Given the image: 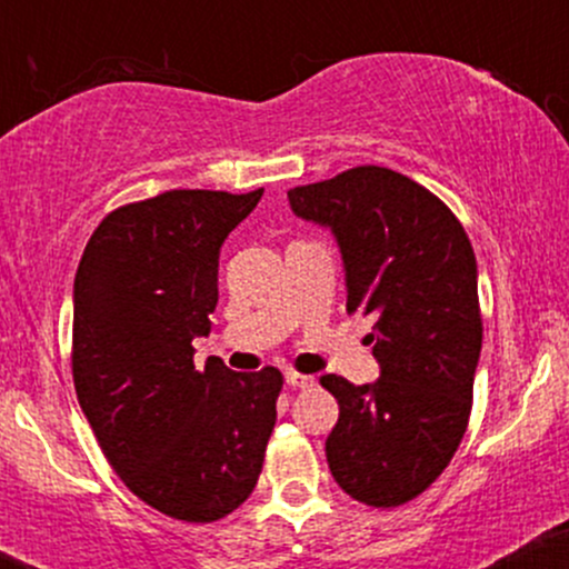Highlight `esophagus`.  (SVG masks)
<instances>
[{"label": "esophagus", "instance_id": "34e87169", "mask_svg": "<svg viewBox=\"0 0 569 569\" xmlns=\"http://www.w3.org/2000/svg\"><path fill=\"white\" fill-rule=\"evenodd\" d=\"M286 382H289L291 388L307 390V388H312V385H316V377L302 375V371H293V369H289V371H286Z\"/></svg>", "mask_w": 569, "mask_h": 569}]
</instances>
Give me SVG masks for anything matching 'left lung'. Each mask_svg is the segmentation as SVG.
Segmentation results:
<instances>
[{
  "label": "left lung",
  "mask_w": 569,
  "mask_h": 569,
  "mask_svg": "<svg viewBox=\"0 0 569 569\" xmlns=\"http://www.w3.org/2000/svg\"><path fill=\"white\" fill-rule=\"evenodd\" d=\"M289 200L297 217L331 227L348 312L375 318L380 380L321 377L339 403L331 476L363 506H403L443 473L471 417L485 335L473 246L447 202L390 168H350Z\"/></svg>",
  "instance_id": "1"
}]
</instances>
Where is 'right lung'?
Returning <instances> with one entry per match:
<instances>
[{"label": "right lung", "instance_id": "1", "mask_svg": "<svg viewBox=\"0 0 569 569\" xmlns=\"http://www.w3.org/2000/svg\"><path fill=\"white\" fill-rule=\"evenodd\" d=\"M246 194L171 189L103 217L77 267L71 375L98 447L136 498L208 525L262 473L283 375L192 361L219 302V248L257 208Z\"/></svg>", "mask_w": 569, "mask_h": 569}]
</instances>
